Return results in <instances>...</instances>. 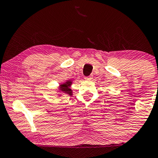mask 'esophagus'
<instances>
[{
    "instance_id": "1",
    "label": "esophagus",
    "mask_w": 158,
    "mask_h": 158,
    "mask_svg": "<svg viewBox=\"0 0 158 158\" xmlns=\"http://www.w3.org/2000/svg\"><path fill=\"white\" fill-rule=\"evenodd\" d=\"M93 79V76L92 75H90L88 76V77H85V79H86V80H90V79Z\"/></svg>"
}]
</instances>
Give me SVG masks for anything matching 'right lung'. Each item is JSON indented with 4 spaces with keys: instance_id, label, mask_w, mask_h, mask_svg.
Instances as JSON below:
<instances>
[{
    "instance_id": "obj_1",
    "label": "right lung",
    "mask_w": 158,
    "mask_h": 158,
    "mask_svg": "<svg viewBox=\"0 0 158 158\" xmlns=\"http://www.w3.org/2000/svg\"><path fill=\"white\" fill-rule=\"evenodd\" d=\"M71 83L72 82L70 81H68L66 83H64V84L61 85L60 90L62 92H64V94H69L70 96H71L72 95V90H71V89H70V85H71Z\"/></svg>"
}]
</instances>
